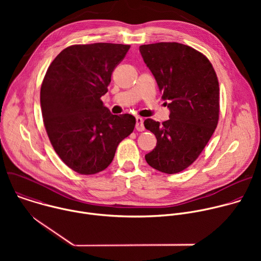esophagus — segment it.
<instances>
[{"instance_id": "34e87169", "label": "esophagus", "mask_w": 261, "mask_h": 261, "mask_svg": "<svg viewBox=\"0 0 261 261\" xmlns=\"http://www.w3.org/2000/svg\"><path fill=\"white\" fill-rule=\"evenodd\" d=\"M135 128L137 131H143L144 130V126H143V119L140 117L136 118V125Z\"/></svg>"}]
</instances>
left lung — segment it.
<instances>
[{
	"instance_id": "8db88e82",
	"label": "left lung",
	"mask_w": 261,
	"mask_h": 261,
	"mask_svg": "<svg viewBox=\"0 0 261 261\" xmlns=\"http://www.w3.org/2000/svg\"><path fill=\"white\" fill-rule=\"evenodd\" d=\"M139 51L170 111L162 124L143 123L157 138L145 161L161 172L177 173L198 158L217 127V74L207 58L188 45L159 42L141 45Z\"/></svg>"
}]
</instances>
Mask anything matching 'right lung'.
<instances>
[{
    "instance_id": "right-lung-1",
    "label": "right lung",
    "mask_w": 261,
    "mask_h": 261,
    "mask_svg": "<svg viewBox=\"0 0 261 261\" xmlns=\"http://www.w3.org/2000/svg\"><path fill=\"white\" fill-rule=\"evenodd\" d=\"M129 48L114 43L72 45L46 71L40 91L44 126L56 153L81 174L104 170L119 143L134 130L133 116L110 114L100 99Z\"/></svg>"
}]
</instances>
